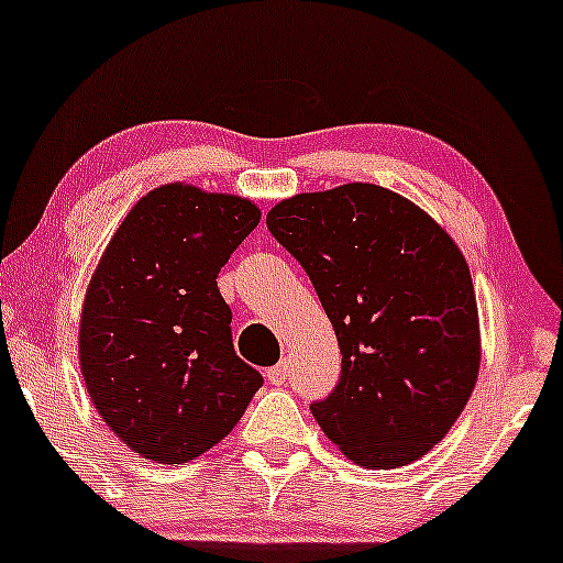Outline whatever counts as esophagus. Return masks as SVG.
Returning <instances> with one entry per match:
<instances>
[{"instance_id": "obj_1", "label": "esophagus", "mask_w": 563, "mask_h": 563, "mask_svg": "<svg viewBox=\"0 0 563 563\" xmlns=\"http://www.w3.org/2000/svg\"><path fill=\"white\" fill-rule=\"evenodd\" d=\"M265 377H268L271 385H282L289 377V362L274 364L268 372H265Z\"/></svg>"}]
</instances>
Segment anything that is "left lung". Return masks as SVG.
<instances>
[{"instance_id": "1", "label": "left lung", "mask_w": 563, "mask_h": 563, "mask_svg": "<svg viewBox=\"0 0 563 563\" xmlns=\"http://www.w3.org/2000/svg\"><path fill=\"white\" fill-rule=\"evenodd\" d=\"M302 265L340 345V380L311 412L364 468L439 444L478 377V311L457 244L412 201L349 183L284 199L265 218Z\"/></svg>"}]
</instances>
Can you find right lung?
Masks as SVG:
<instances>
[{
	"label": "right lung",
	"instance_id": "obj_1",
	"mask_svg": "<svg viewBox=\"0 0 563 563\" xmlns=\"http://www.w3.org/2000/svg\"><path fill=\"white\" fill-rule=\"evenodd\" d=\"M257 223L247 199L169 183L132 207L100 257L79 321L81 375L106 426L143 457L212 450L263 385L233 351L218 289Z\"/></svg>",
	"mask_w": 563,
	"mask_h": 563
}]
</instances>
